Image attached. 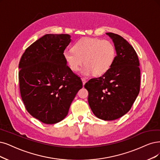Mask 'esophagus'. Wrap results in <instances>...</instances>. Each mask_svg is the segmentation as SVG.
Returning <instances> with one entry per match:
<instances>
[{
    "instance_id": "obj_1",
    "label": "esophagus",
    "mask_w": 160,
    "mask_h": 160,
    "mask_svg": "<svg viewBox=\"0 0 160 160\" xmlns=\"http://www.w3.org/2000/svg\"><path fill=\"white\" fill-rule=\"evenodd\" d=\"M81 79H82V84H83V86H84L85 84V83H86V80L85 78H82Z\"/></svg>"
}]
</instances>
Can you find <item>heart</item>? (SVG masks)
<instances>
[{"label":"heart","instance_id":"heart-1","mask_svg":"<svg viewBox=\"0 0 160 160\" xmlns=\"http://www.w3.org/2000/svg\"><path fill=\"white\" fill-rule=\"evenodd\" d=\"M72 49L64 52L65 61L74 72L84 64L82 72L85 76L104 74L113 65L116 56L114 44L107 39L83 38L77 41Z\"/></svg>","mask_w":160,"mask_h":160}]
</instances>
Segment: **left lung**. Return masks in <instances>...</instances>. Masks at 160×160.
<instances>
[{
	"label": "left lung",
	"instance_id": "obj_1",
	"mask_svg": "<svg viewBox=\"0 0 160 160\" xmlns=\"http://www.w3.org/2000/svg\"><path fill=\"white\" fill-rule=\"evenodd\" d=\"M113 40L117 55L107 72L91 78L84 85L88 103L98 118L113 121L125 115L137 99L140 86L138 55L131 45L121 35L106 33Z\"/></svg>",
	"mask_w": 160,
	"mask_h": 160
}]
</instances>
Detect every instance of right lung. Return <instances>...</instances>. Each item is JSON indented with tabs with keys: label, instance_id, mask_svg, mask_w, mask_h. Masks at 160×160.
Segmentation results:
<instances>
[{
	"label": "right lung",
	"instance_id": "1",
	"mask_svg": "<svg viewBox=\"0 0 160 160\" xmlns=\"http://www.w3.org/2000/svg\"><path fill=\"white\" fill-rule=\"evenodd\" d=\"M68 34H46L29 46L19 63L21 98L28 113L45 124L61 121L82 88L67 64L64 51Z\"/></svg>",
	"mask_w": 160,
	"mask_h": 160
}]
</instances>
